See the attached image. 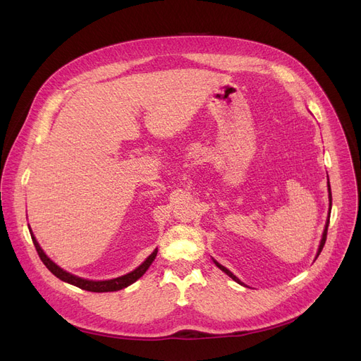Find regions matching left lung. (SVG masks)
Returning a JSON list of instances; mask_svg holds the SVG:
<instances>
[{
  "label": "left lung",
  "mask_w": 361,
  "mask_h": 361,
  "mask_svg": "<svg viewBox=\"0 0 361 361\" xmlns=\"http://www.w3.org/2000/svg\"><path fill=\"white\" fill-rule=\"evenodd\" d=\"M328 192H329V212H328V217H326V223H324V229H323V233H322V239H320V244H319V248H317V252H316V259L319 257V254L322 252V250H323V245H324V243H326V233H328V226H329V219H331V210H332V192H331V183H329V178H328ZM314 259V260H316ZM213 260V263L221 270V271H225L229 278H232L235 282H238L239 285H243V286H247L244 282H241L239 281L235 274L229 270V269H226L225 266H221L219 262H216L214 259H212Z\"/></svg>",
  "instance_id": "1"
}]
</instances>
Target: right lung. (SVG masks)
Here are the masks:
<instances>
[{"mask_svg":"<svg viewBox=\"0 0 361 361\" xmlns=\"http://www.w3.org/2000/svg\"><path fill=\"white\" fill-rule=\"evenodd\" d=\"M29 226V225H27ZM29 232H30V236H32V241H33V245H35L37 251H38V255L39 259L42 260V263L47 266V269L54 274V276H57L60 281L66 282V283H71L73 286H78L80 289H85V290H91V293H114V290H120L123 289L129 285H132L133 282L138 281L142 274L148 270V267L152 264L154 259H156L157 255V248L154 250L147 259L136 267L133 269L132 271L126 273V274H122V276L118 278H113V279H106V281H92V279H85V278H79L76 276V274L67 271L64 269H61L59 264H56L53 260L49 259V257L44 252V250L41 248V245L38 244L35 235H33L32 229L29 228Z\"/></svg>","mask_w":361,"mask_h":361,"instance_id":"add662e5","label":"right lung"}]
</instances>
